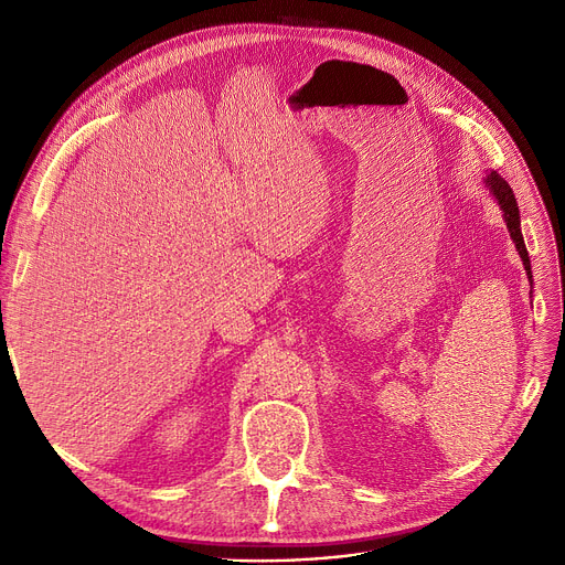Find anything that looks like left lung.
<instances>
[{
    "label": "left lung",
    "instance_id": "obj_1",
    "mask_svg": "<svg viewBox=\"0 0 565 565\" xmlns=\"http://www.w3.org/2000/svg\"><path fill=\"white\" fill-rule=\"evenodd\" d=\"M486 188L490 190V194L494 196V201L499 203L501 213H503V222H507V228L511 233V241L515 243V249L522 258V265L526 270V277L529 281L533 284V275H531V260H529V252H526V245H524V237H522V228H520V207H518V201H515V194L511 190V185L503 181V178L497 173V171H488L486 173Z\"/></svg>",
    "mask_w": 565,
    "mask_h": 565
}]
</instances>
